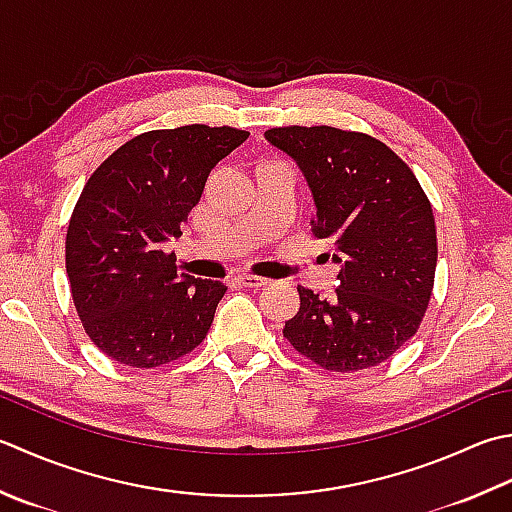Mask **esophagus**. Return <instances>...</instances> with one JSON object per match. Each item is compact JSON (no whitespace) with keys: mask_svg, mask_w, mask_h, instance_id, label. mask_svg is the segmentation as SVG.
<instances>
[{"mask_svg":"<svg viewBox=\"0 0 512 512\" xmlns=\"http://www.w3.org/2000/svg\"><path fill=\"white\" fill-rule=\"evenodd\" d=\"M239 279H242V282H244L248 288H264V286L270 284V279L259 277V275H250V273H244Z\"/></svg>","mask_w":512,"mask_h":512,"instance_id":"34e87169","label":"esophagus"}]
</instances>
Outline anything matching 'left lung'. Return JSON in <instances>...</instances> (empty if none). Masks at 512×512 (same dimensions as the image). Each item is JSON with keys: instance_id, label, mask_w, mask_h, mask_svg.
<instances>
[{"instance_id": "1", "label": "left lung", "mask_w": 512, "mask_h": 512, "mask_svg": "<svg viewBox=\"0 0 512 512\" xmlns=\"http://www.w3.org/2000/svg\"><path fill=\"white\" fill-rule=\"evenodd\" d=\"M266 139L302 168L313 190L317 239H333V299L297 286L284 337L333 373L373 368L417 333L433 295L435 215L413 170L384 142L333 126H282Z\"/></svg>"}]
</instances>
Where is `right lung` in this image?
Masks as SVG:
<instances>
[{"instance_id":"add662e5","label":"right lung","mask_w":512,"mask_h":512,"mask_svg":"<svg viewBox=\"0 0 512 512\" xmlns=\"http://www.w3.org/2000/svg\"><path fill=\"white\" fill-rule=\"evenodd\" d=\"M233 126L148 130L97 166L66 233L70 295L86 335L130 368H157L204 342L226 286L177 273L170 237L219 159L248 139Z\"/></svg>"}]
</instances>
